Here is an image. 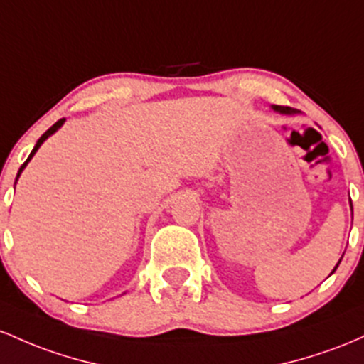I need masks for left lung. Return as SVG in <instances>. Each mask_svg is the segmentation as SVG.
Wrapping results in <instances>:
<instances>
[{
    "instance_id": "obj_1",
    "label": "left lung",
    "mask_w": 364,
    "mask_h": 364,
    "mask_svg": "<svg viewBox=\"0 0 364 364\" xmlns=\"http://www.w3.org/2000/svg\"><path fill=\"white\" fill-rule=\"evenodd\" d=\"M272 109L273 112H277V113H280V115H299V109H296V108H291V106H279V105H273L272 106ZM350 210H353V204H350ZM342 259V258H341ZM341 259H338V263H341ZM338 263L336 264V268H333L332 270V273L337 270V267H338ZM332 273H330V275H332Z\"/></svg>"
}]
</instances>
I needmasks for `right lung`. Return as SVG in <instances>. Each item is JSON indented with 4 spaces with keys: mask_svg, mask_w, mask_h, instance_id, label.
<instances>
[{
    "mask_svg": "<svg viewBox=\"0 0 364 364\" xmlns=\"http://www.w3.org/2000/svg\"><path fill=\"white\" fill-rule=\"evenodd\" d=\"M63 124H65V118H61V120H58V122H56V124H55V125H53V127H50V129H48V130H46V132H44V134H43V136H41V137H39V141H38V142H36L34 149H32V151H31V154H28V158H27V160H26V163H23V165H22V166H20V170H18V173H17V178H15V183H17V181H18V177H20V173H22V171H23V168H26V166H27V163L32 160V156H34V154H36V153H38V149L41 148V144H43V142H44V141H46V139H48V137H50V136H53V134H55V132H56V130H58V129H61V125H63Z\"/></svg>",
    "mask_w": 364,
    "mask_h": 364,
    "instance_id": "1",
    "label": "right lung"
}]
</instances>
